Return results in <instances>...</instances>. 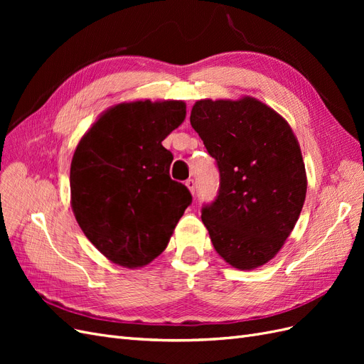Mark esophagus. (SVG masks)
Wrapping results in <instances>:
<instances>
[{"label":"esophagus","mask_w":364,"mask_h":364,"mask_svg":"<svg viewBox=\"0 0 364 364\" xmlns=\"http://www.w3.org/2000/svg\"><path fill=\"white\" fill-rule=\"evenodd\" d=\"M185 185L188 186V190L191 191V194H194L196 193V182H194V179H188L185 182Z\"/></svg>","instance_id":"1"}]
</instances>
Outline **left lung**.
<instances>
[{
  "label": "left lung",
  "mask_w": 364,
  "mask_h": 364,
  "mask_svg": "<svg viewBox=\"0 0 364 364\" xmlns=\"http://www.w3.org/2000/svg\"><path fill=\"white\" fill-rule=\"evenodd\" d=\"M190 121L220 171L215 202L202 209L213 246L235 269L261 267L281 250L305 202L299 142L277 111L247 95L196 102Z\"/></svg>",
  "instance_id": "obj_1"
}]
</instances>
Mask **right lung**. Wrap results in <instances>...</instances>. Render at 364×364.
I'll list each match as a JSON object with an SVG mask.
<instances>
[{"instance_id":"obj_1","label":"right lung","mask_w":364,"mask_h":364,"mask_svg":"<svg viewBox=\"0 0 364 364\" xmlns=\"http://www.w3.org/2000/svg\"><path fill=\"white\" fill-rule=\"evenodd\" d=\"M182 100L114 105L75 147L71 208L86 238L127 269L144 267L167 247L193 197L170 178L162 146L185 119Z\"/></svg>"}]
</instances>
